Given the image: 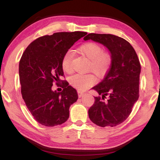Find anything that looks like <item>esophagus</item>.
<instances>
[{
    "mask_svg": "<svg viewBox=\"0 0 160 160\" xmlns=\"http://www.w3.org/2000/svg\"><path fill=\"white\" fill-rule=\"evenodd\" d=\"M84 92H81V91H78V97L79 98H81V97H82V95H84Z\"/></svg>",
    "mask_w": 160,
    "mask_h": 160,
    "instance_id": "34e87169",
    "label": "esophagus"
}]
</instances>
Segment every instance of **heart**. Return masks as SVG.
I'll return each mask as SVG.
<instances>
[{"mask_svg":"<svg viewBox=\"0 0 160 160\" xmlns=\"http://www.w3.org/2000/svg\"><path fill=\"white\" fill-rule=\"evenodd\" d=\"M79 52L86 56L89 61L88 68L98 75H102L108 71L111 63V55L107 52H102L99 44L89 42L81 46ZM73 58V52L68 51L62 57L61 65L64 71L69 73L71 71V63ZM95 76L91 73L74 74L70 78V83L75 88L79 90H86L95 82Z\"/></svg>","mask_w":160,"mask_h":160,"instance_id":"1","label":"heart"}]
</instances>
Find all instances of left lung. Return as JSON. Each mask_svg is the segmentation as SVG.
<instances>
[{"mask_svg": "<svg viewBox=\"0 0 160 160\" xmlns=\"http://www.w3.org/2000/svg\"><path fill=\"white\" fill-rule=\"evenodd\" d=\"M84 40L104 46L111 58L110 69L105 78L92 88L101 98L95 97V102L88 111L89 117L100 127H115L129 117L138 99L139 60L130 43L114 35L89 33ZM106 96L108 100L105 101Z\"/></svg>", "mask_w": 160, "mask_h": 160, "instance_id": "1", "label": "left lung"}]
</instances>
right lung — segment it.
<instances>
[{"label":"right lung","instance_id":"obj_1","mask_svg":"<svg viewBox=\"0 0 160 160\" xmlns=\"http://www.w3.org/2000/svg\"><path fill=\"white\" fill-rule=\"evenodd\" d=\"M86 32H61L36 39L27 47L19 65L21 92L26 106L38 123L47 127L62 124L69 108L78 100L77 92L63 82L61 92L52 87L63 76L62 57Z\"/></svg>","mask_w":160,"mask_h":160}]
</instances>
